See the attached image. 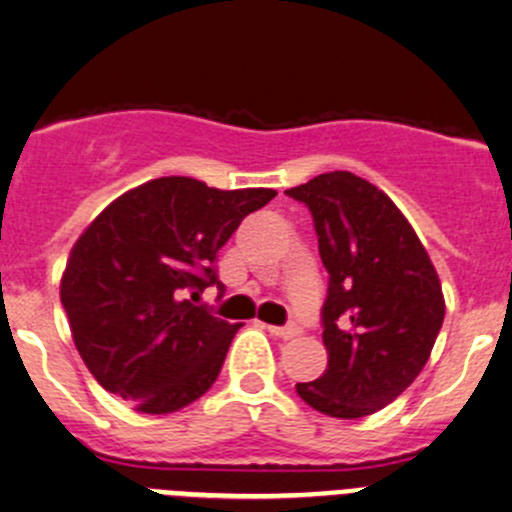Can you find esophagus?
<instances>
[{
    "label": "esophagus",
    "mask_w": 512,
    "mask_h": 512,
    "mask_svg": "<svg viewBox=\"0 0 512 512\" xmlns=\"http://www.w3.org/2000/svg\"><path fill=\"white\" fill-rule=\"evenodd\" d=\"M267 330H270L275 337H282V340H290V337L300 335V330H297L295 325H285V327H280V325H267Z\"/></svg>",
    "instance_id": "obj_1"
}]
</instances>
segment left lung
<instances>
[{
  "mask_svg": "<svg viewBox=\"0 0 512 512\" xmlns=\"http://www.w3.org/2000/svg\"><path fill=\"white\" fill-rule=\"evenodd\" d=\"M287 197L310 210L327 275V370L295 390L330 418H365L393 403L428 362L445 317L438 272L382 190L327 172Z\"/></svg>",
  "mask_w": 512,
  "mask_h": 512,
  "instance_id": "1",
  "label": "left lung"
}]
</instances>
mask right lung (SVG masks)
<instances>
[{
	"label": "right lung",
	"instance_id": "1",
	"mask_svg": "<svg viewBox=\"0 0 512 512\" xmlns=\"http://www.w3.org/2000/svg\"><path fill=\"white\" fill-rule=\"evenodd\" d=\"M275 190H215L160 177L124 192L72 247L62 307L97 382L150 415L212 388L240 325L197 305L217 285V252Z\"/></svg>",
	"mask_w": 512,
	"mask_h": 512
}]
</instances>
